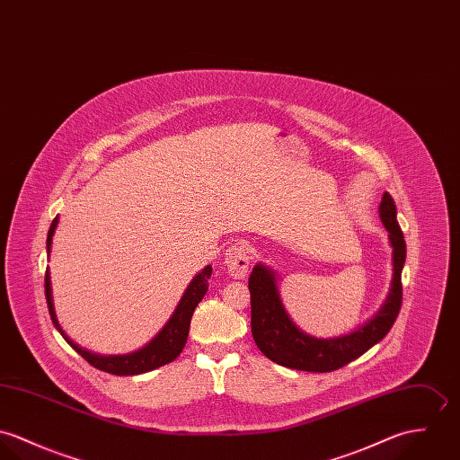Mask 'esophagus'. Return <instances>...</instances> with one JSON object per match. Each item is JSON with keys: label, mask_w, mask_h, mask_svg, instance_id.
Listing matches in <instances>:
<instances>
[{"label": "esophagus", "mask_w": 460, "mask_h": 460, "mask_svg": "<svg viewBox=\"0 0 460 460\" xmlns=\"http://www.w3.org/2000/svg\"><path fill=\"white\" fill-rule=\"evenodd\" d=\"M252 261V251L249 247V243L245 242H236L233 243L224 255V262L227 271L234 277V279H242L247 275L249 266Z\"/></svg>", "instance_id": "esophagus-1"}]
</instances>
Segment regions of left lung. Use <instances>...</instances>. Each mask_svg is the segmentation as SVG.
<instances>
[{
	"label": "left lung",
	"mask_w": 460,
	"mask_h": 460,
	"mask_svg": "<svg viewBox=\"0 0 460 460\" xmlns=\"http://www.w3.org/2000/svg\"><path fill=\"white\" fill-rule=\"evenodd\" d=\"M383 226L390 233L394 247V280L390 295L367 324L337 339H314L300 332L280 302L273 273L257 264L249 279L251 326L259 351L271 361L306 372H332L367 353L392 330L402 306V268L406 262V242L397 222V208L388 192L379 206Z\"/></svg>",
	"instance_id": "left-lung-1"
}]
</instances>
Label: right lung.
<instances>
[{
    "instance_id": "right-lung-1",
    "label": "right lung",
    "mask_w": 460,
    "mask_h": 460,
    "mask_svg": "<svg viewBox=\"0 0 460 460\" xmlns=\"http://www.w3.org/2000/svg\"><path fill=\"white\" fill-rule=\"evenodd\" d=\"M56 224H58V217L52 220L49 233H48V252L51 251L52 234H54ZM209 275H211V266H206L205 270L190 282V286L187 288L181 302L178 304L172 317L167 321V324L162 328V332L155 337L148 346H145L143 349H139L132 355H125V357H99V355H92V353L81 349L77 344H74L63 333V330L59 328L56 314H54L49 270H46V280L44 282H46V300H48V308H49V314H51L52 324L58 328V332L63 335V339L95 368L109 372V374H114V376H134V374L150 372L156 367H162V365L172 361L174 358L180 357V353L183 351V348L187 344L192 314H194L196 306L203 300V296L208 291Z\"/></svg>"
}]
</instances>
